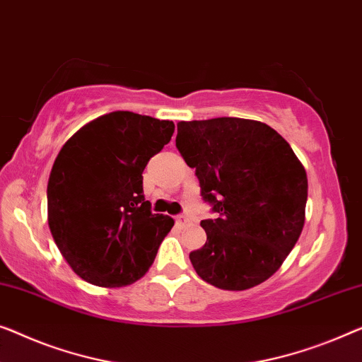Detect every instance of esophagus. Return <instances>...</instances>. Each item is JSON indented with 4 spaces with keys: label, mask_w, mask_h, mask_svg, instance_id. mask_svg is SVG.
<instances>
[{
    "label": "esophagus",
    "mask_w": 362,
    "mask_h": 362,
    "mask_svg": "<svg viewBox=\"0 0 362 362\" xmlns=\"http://www.w3.org/2000/svg\"><path fill=\"white\" fill-rule=\"evenodd\" d=\"M175 220H176V225H177V227H180V228H185L186 225L189 223V220H187L186 216H176Z\"/></svg>",
    "instance_id": "esophagus-1"
}]
</instances>
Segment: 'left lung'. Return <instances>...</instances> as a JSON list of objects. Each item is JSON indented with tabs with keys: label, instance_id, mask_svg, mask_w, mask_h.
<instances>
[{
	"label": "left lung",
	"instance_id": "left-lung-1",
	"mask_svg": "<svg viewBox=\"0 0 362 362\" xmlns=\"http://www.w3.org/2000/svg\"><path fill=\"white\" fill-rule=\"evenodd\" d=\"M176 148L217 214L202 220L207 242L189 253L199 277L223 291L269 279L305 222L307 173L291 145L258 120L217 117L177 122Z\"/></svg>",
	"mask_w": 362,
	"mask_h": 362
}]
</instances>
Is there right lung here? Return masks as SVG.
Masks as SVG:
<instances>
[{"mask_svg": "<svg viewBox=\"0 0 362 362\" xmlns=\"http://www.w3.org/2000/svg\"><path fill=\"white\" fill-rule=\"evenodd\" d=\"M173 132L171 120L116 111L83 125L57 155L47 185L49 227L70 268L90 284L139 281L175 225L151 214L142 176Z\"/></svg>", "mask_w": 362, "mask_h": 362, "instance_id": "1", "label": "right lung"}]
</instances>
